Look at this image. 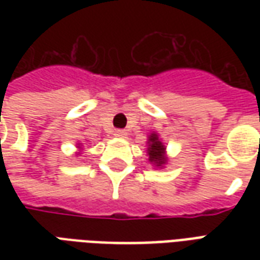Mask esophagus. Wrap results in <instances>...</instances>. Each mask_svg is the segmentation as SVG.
<instances>
[{"instance_id": "1", "label": "esophagus", "mask_w": 260, "mask_h": 260, "mask_svg": "<svg viewBox=\"0 0 260 260\" xmlns=\"http://www.w3.org/2000/svg\"><path fill=\"white\" fill-rule=\"evenodd\" d=\"M114 135L117 136V138H126V132L122 129H117L114 131Z\"/></svg>"}]
</instances>
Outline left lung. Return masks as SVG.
<instances>
[{"label":"left lung","mask_w":260,"mask_h":260,"mask_svg":"<svg viewBox=\"0 0 260 260\" xmlns=\"http://www.w3.org/2000/svg\"><path fill=\"white\" fill-rule=\"evenodd\" d=\"M147 156H149V161L158 169L164 167V164L167 163L166 146L163 145V142L158 139L156 132H152L147 139Z\"/></svg>","instance_id":"1"}]
</instances>
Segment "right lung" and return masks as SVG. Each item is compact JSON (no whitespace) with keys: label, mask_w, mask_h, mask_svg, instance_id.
Wrapping results in <instances>:
<instances>
[{"label":"right lung","mask_w":260,"mask_h":260,"mask_svg":"<svg viewBox=\"0 0 260 260\" xmlns=\"http://www.w3.org/2000/svg\"><path fill=\"white\" fill-rule=\"evenodd\" d=\"M78 147H80V146H78Z\"/></svg>","instance_id":"1"}]
</instances>
